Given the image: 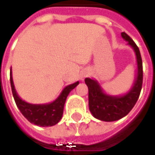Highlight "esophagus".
Wrapping results in <instances>:
<instances>
[{"label": "esophagus", "instance_id": "obj_1", "mask_svg": "<svg viewBox=\"0 0 155 155\" xmlns=\"http://www.w3.org/2000/svg\"><path fill=\"white\" fill-rule=\"evenodd\" d=\"M90 74H91L90 70H88V69H84V70L81 73V81H83L85 78L87 77L88 75H90Z\"/></svg>", "mask_w": 155, "mask_h": 155}]
</instances>
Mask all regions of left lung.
<instances>
[{
  "label": "left lung",
  "instance_id": "1",
  "mask_svg": "<svg viewBox=\"0 0 155 155\" xmlns=\"http://www.w3.org/2000/svg\"><path fill=\"white\" fill-rule=\"evenodd\" d=\"M121 37L134 50L137 60V73L132 87L122 95L106 93L99 81L92 78H86L85 83L89 89V108L92 116L101 121L112 122L127 116L134 108L139 98L143 83V65L139 48L133 39L125 32Z\"/></svg>",
  "mask_w": 155,
  "mask_h": 155
}]
</instances>
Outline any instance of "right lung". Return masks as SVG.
I'll return each mask as SVG.
<instances>
[{"label":"right lung","instance_id":"obj_1","mask_svg":"<svg viewBox=\"0 0 155 155\" xmlns=\"http://www.w3.org/2000/svg\"><path fill=\"white\" fill-rule=\"evenodd\" d=\"M79 84V81L67 85L60 93V95L52 102L45 104H32L23 101L17 93L12 79L11 68V85L16 105L22 115L32 124L39 127H52L56 125L62 118L64 107L67 96Z\"/></svg>","mask_w":155,"mask_h":155}]
</instances>
